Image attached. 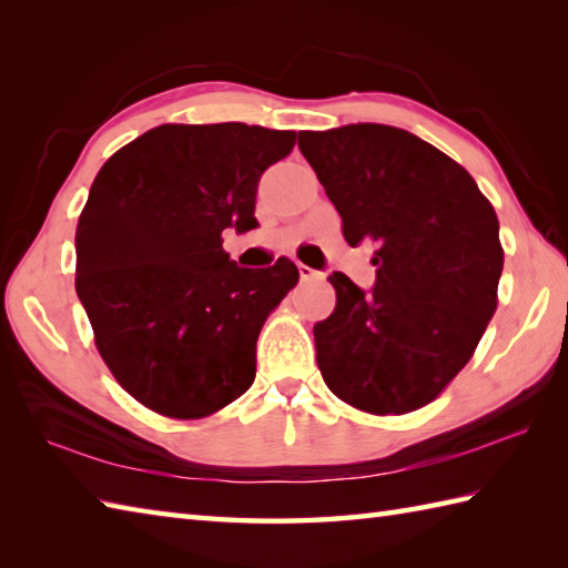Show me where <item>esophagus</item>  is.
Instances as JSON below:
<instances>
[{
    "label": "esophagus",
    "instance_id": "1",
    "mask_svg": "<svg viewBox=\"0 0 568 568\" xmlns=\"http://www.w3.org/2000/svg\"><path fill=\"white\" fill-rule=\"evenodd\" d=\"M297 268H300V277H303V281H312V277H320V275H322L320 271L310 268V265H305V263H300Z\"/></svg>",
    "mask_w": 568,
    "mask_h": 568
}]
</instances>
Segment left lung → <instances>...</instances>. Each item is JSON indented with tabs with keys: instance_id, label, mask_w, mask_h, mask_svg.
Returning a JSON list of instances; mask_svg holds the SVG:
<instances>
[{
	"instance_id": "1",
	"label": "left lung",
	"mask_w": 568,
	"mask_h": 568,
	"mask_svg": "<svg viewBox=\"0 0 568 568\" xmlns=\"http://www.w3.org/2000/svg\"><path fill=\"white\" fill-rule=\"evenodd\" d=\"M297 146L348 244H378L371 291L329 275L336 307L315 324L322 378L366 413H413L468 364L498 307L496 210L462 165L405 129L300 131Z\"/></svg>"
}]
</instances>
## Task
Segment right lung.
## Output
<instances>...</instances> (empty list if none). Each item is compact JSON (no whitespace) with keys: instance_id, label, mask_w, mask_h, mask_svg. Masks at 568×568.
<instances>
[{"instance_id":"add662e5","label":"right lung","mask_w":568,"mask_h":568,"mask_svg":"<svg viewBox=\"0 0 568 568\" xmlns=\"http://www.w3.org/2000/svg\"><path fill=\"white\" fill-rule=\"evenodd\" d=\"M295 131L163 124L116 151L78 220L75 291L122 388L155 413L195 419L256 378L268 312L297 265L241 268L224 229H256L258 180L285 159Z\"/></svg>"}]
</instances>
